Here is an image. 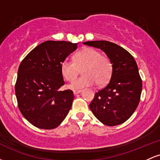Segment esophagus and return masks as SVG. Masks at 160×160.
Masks as SVG:
<instances>
[{
    "mask_svg": "<svg viewBox=\"0 0 160 160\" xmlns=\"http://www.w3.org/2000/svg\"><path fill=\"white\" fill-rule=\"evenodd\" d=\"M82 92V90H74V95H77V94H79V93H80Z\"/></svg>",
    "mask_w": 160,
    "mask_h": 160,
    "instance_id": "34e87169",
    "label": "esophagus"
}]
</instances>
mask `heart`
<instances>
[{
	"label": "heart",
	"mask_w": 160,
	"mask_h": 160,
	"mask_svg": "<svg viewBox=\"0 0 160 160\" xmlns=\"http://www.w3.org/2000/svg\"><path fill=\"white\" fill-rule=\"evenodd\" d=\"M80 69L83 74L70 84V89H80L96 83L104 85L111 78L113 66L108 57L102 56L97 49L87 48L77 53L74 61L65 58L61 65L62 74L68 81L77 78Z\"/></svg>",
	"instance_id": "heart-1"
}]
</instances>
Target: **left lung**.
Wrapping results in <instances>:
<instances>
[{"mask_svg":"<svg viewBox=\"0 0 160 160\" xmlns=\"http://www.w3.org/2000/svg\"><path fill=\"white\" fill-rule=\"evenodd\" d=\"M83 44L102 49L113 66L109 82L95 93L89 108L106 126L123 123L136 110L142 90V81L135 58L122 47L106 40L87 41Z\"/></svg>","mask_w":160,"mask_h":160,"instance_id":"obj_1","label":"left lung"}]
</instances>
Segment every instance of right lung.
<instances>
[{
  "label": "right lung",
  "instance_id": "right-lung-1",
  "mask_svg": "<svg viewBox=\"0 0 160 160\" xmlns=\"http://www.w3.org/2000/svg\"><path fill=\"white\" fill-rule=\"evenodd\" d=\"M78 48V43L47 40L33 49L22 61L15 85L18 107L30 123L52 129L65 120L74 100L65 84L62 62Z\"/></svg>",
  "mask_w": 160,
  "mask_h": 160
}]
</instances>
